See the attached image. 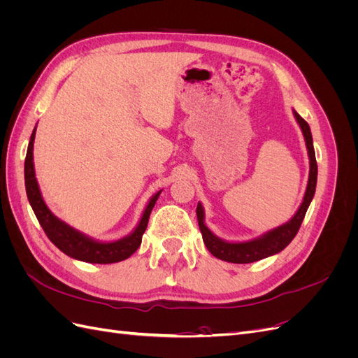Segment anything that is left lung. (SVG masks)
Returning <instances> with one entry per match:
<instances>
[{"label": "left lung", "instance_id": "obj_1", "mask_svg": "<svg viewBox=\"0 0 358 358\" xmlns=\"http://www.w3.org/2000/svg\"><path fill=\"white\" fill-rule=\"evenodd\" d=\"M292 115H294L296 121L303 133V137H305L308 157H309V178H308L305 196H303V201L299 206L296 213L291 216V220H288L282 225L275 227V229L266 231L262 236L254 237L251 241L229 242V241L221 239V237H218L210 231L209 227L204 222L203 204L200 201L197 204V220H199V227L203 236V242L206 248L209 249V252L213 257L222 259V262L246 264V263L258 262V259H263L267 257H272L282 251V249H285L289 245V242L294 239L300 229L303 218H305L306 210L313 199V194H315L318 167H317V159H315V150H313L310 128L305 119H303L294 109H292Z\"/></svg>", "mask_w": 358, "mask_h": 358}]
</instances>
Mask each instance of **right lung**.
Returning <instances> with one entry per match:
<instances>
[{"label":"right lung","instance_id":"add662e5","mask_svg":"<svg viewBox=\"0 0 358 358\" xmlns=\"http://www.w3.org/2000/svg\"><path fill=\"white\" fill-rule=\"evenodd\" d=\"M34 138L36 128L31 134L25 158V189L31 208L34 210L41 229L45 230L49 241L66 255L85 263L110 264L131 257L137 251L140 243H142V236L148 227L149 215L152 212L162 189L150 197L142 213V218H140L131 233L115 242L96 241L94 237L76 230L74 227L59 220L58 216L52 213L45 200H43L34 170V154H32V150H34Z\"/></svg>","mask_w":358,"mask_h":358}]
</instances>
